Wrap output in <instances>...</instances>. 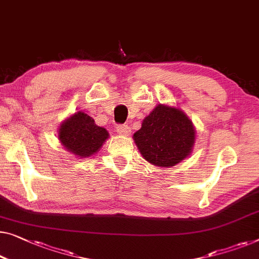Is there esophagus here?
Listing matches in <instances>:
<instances>
[{
  "label": "esophagus",
  "instance_id": "esophagus-1",
  "mask_svg": "<svg viewBox=\"0 0 259 259\" xmlns=\"http://www.w3.org/2000/svg\"><path fill=\"white\" fill-rule=\"evenodd\" d=\"M115 131L119 134H121V136H128V134L131 133V128L128 125H125V123H122V125H118L117 127H115Z\"/></svg>",
  "mask_w": 259,
  "mask_h": 259
}]
</instances>
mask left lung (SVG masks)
<instances>
[{
	"instance_id": "1",
	"label": "left lung",
	"mask_w": 259,
	"mask_h": 259,
	"mask_svg": "<svg viewBox=\"0 0 259 259\" xmlns=\"http://www.w3.org/2000/svg\"><path fill=\"white\" fill-rule=\"evenodd\" d=\"M139 151L148 162L171 167L192 153L195 130L181 110L157 105L134 133Z\"/></svg>"
}]
</instances>
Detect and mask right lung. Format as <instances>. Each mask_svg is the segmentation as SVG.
<instances>
[{
  "instance_id": "1",
  "label": "right lung",
  "mask_w": 259,
  "mask_h": 259,
  "mask_svg": "<svg viewBox=\"0 0 259 259\" xmlns=\"http://www.w3.org/2000/svg\"><path fill=\"white\" fill-rule=\"evenodd\" d=\"M59 140L66 149L78 156H91L99 151L108 138L107 131L97 126L83 112L74 113L59 128Z\"/></svg>"
}]
</instances>
